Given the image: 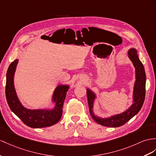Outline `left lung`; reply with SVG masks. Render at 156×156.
Wrapping results in <instances>:
<instances>
[{
  "mask_svg": "<svg viewBox=\"0 0 156 156\" xmlns=\"http://www.w3.org/2000/svg\"><path fill=\"white\" fill-rule=\"evenodd\" d=\"M128 57L132 62L134 64L136 69V82L134 88V103L127 111L125 112L112 116L107 119H102V118L94 116L93 112V102L95 98V94L89 89H87V96L88 105L89 108L90 114L93 119L96 122L107 127H119L122 126L128 121L130 120L132 117H134L140 111L144 104L146 95V73L142 63L140 62L137 51L135 49L132 48L128 51Z\"/></svg>",
  "mask_w": 156,
  "mask_h": 156,
  "instance_id": "left-lung-1",
  "label": "left lung"
}]
</instances>
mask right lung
I'll list each match as a JSON object with an SVG mask.
<instances>
[{"label":"right lung","mask_w":156,"mask_h":156,"mask_svg":"<svg viewBox=\"0 0 156 156\" xmlns=\"http://www.w3.org/2000/svg\"><path fill=\"white\" fill-rule=\"evenodd\" d=\"M18 59H15L10 63L6 73L5 94L7 102L15 115L28 126L39 128L58 122L62 116L63 105L66 97L69 86L59 85L55 89L53 101L55 107L52 110H30L24 108L19 101L14 86V75Z\"/></svg>","instance_id":"1"}]
</instances>
